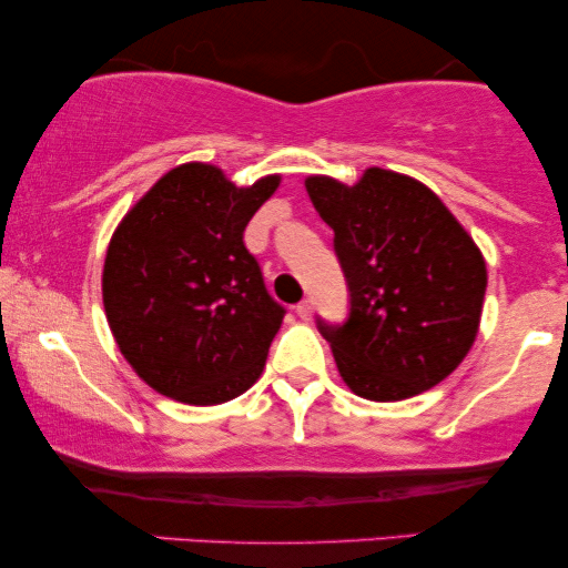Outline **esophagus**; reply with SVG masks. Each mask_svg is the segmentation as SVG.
<instances>
[{"mask_svg":"<svg viewBox=\"0 0 568 568\" xmlns=\"http://www.w3.org/2000/svg\"><path fill=\"white\" fill-rule=\"evenodd\" d=\"M297 315L302 317V321H310V315H313V302L302 300L297 305Z\"/></svg>","mask_w":568,"mask_h":568,"instance_id":"1","label":"esophagus"}]
</instances>
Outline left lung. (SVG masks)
<instances>
[{
	"label": "left lung",
	"instance_id": "8db88e82",
	"mask_svg": "<svg viewBox=\"0 0 568 568\" xmlns=\"http://www.w3.org/2000/svg\"><path fill=\"white\" fill-rule=\"evenodd\" d=\"M305 189L352 292L341 328L317 323L341 379L377 403L439 385L478 336L488 274L476 240L437 193L395 170L367 168L354 185L307 175Z\"/></svg>",
	"mask_w": 568,
	"mask_h": 568
}]
</instances>
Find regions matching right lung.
Returning <instances> with one entry per match:
<instances>
[{
    "label": "right lung",
    "instance_id": "right-lung-1",
    "mask_svg": "<svg viewBox=\"0 0 568 568\" xmlns=\"http://www.w3.org/2000/svg\"><path fill=\"white\" fill-rule=\"evenodd\" d=\"M282 175L235 185L212 162L168 170L113 230L103 307L123 359L189 406L243 395L266 367L284 307L243 232Z\"/></svg>",
    "mask_w": 568,
    "mask_h": 568
}]
</instances>
